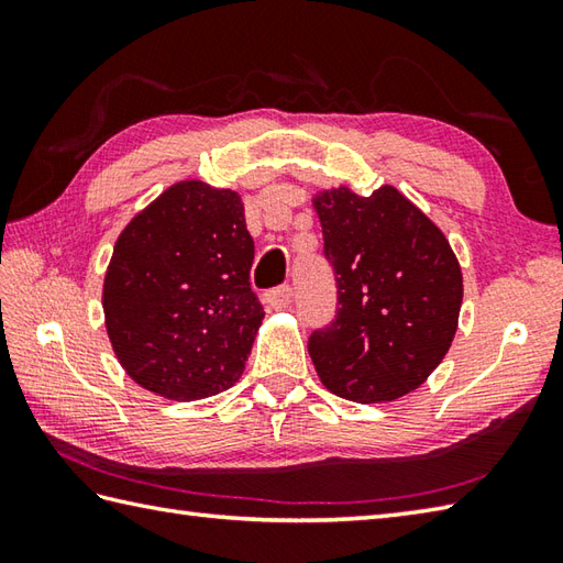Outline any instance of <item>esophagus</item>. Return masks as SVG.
Segmentation results:
<instances>
[{
	"label": "esophagus",
	"instance_id": "1",
	"mask_svg": "<svg viewBox=\"0 0 563 563\" xmlns=\"http://www.w3.org/2000/svg\"><path fill=\"white\" fill-rule=\"evenodd\" d=\"M266 302L271 309H285L292 302V288L290 285H280V288L266 292Z\"/></svg>",
	"mask_w": 563,
	"mask_h": 563
}]
</instances>
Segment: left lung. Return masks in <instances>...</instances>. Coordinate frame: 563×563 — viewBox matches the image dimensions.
<instances>
[{"mask_svg": "<svg viewBox=\"0 0 563 563\" xmlns=\"http://www.w3.org/2000/svg\"><path fill=\"white\" fill-rule=\"evenodd\" d=\"M339 285L333 324L307 349L331 394L397 401L442 363L457 331L462 268L440 227L394 186L312 198Z\"/></svg>", "mask_w": 563, "mask_h": 563, "instance_id": "obj_1", "label": "left lung"}]
</instances>
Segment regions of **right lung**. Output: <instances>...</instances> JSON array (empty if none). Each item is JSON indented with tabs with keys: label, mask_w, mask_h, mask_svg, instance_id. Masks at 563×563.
<instances>
[{
	"label": "right lung",
	"mask_w": 563,
	"mask_h": 563,
	"mask_svg": "<svg viewBox=\"0 0 563 563\" xmlns=\"http://www.w3.org/2000/svg\"><path fill=\"white\" fill-rule=\"evenodd\" d=\"M242 196L186 178L118 236L103 278L106 333L142 389L198 401L242 377L263 309Z\"/></svg>",
	"instance_id": "add662e5"
}]
</instances>
